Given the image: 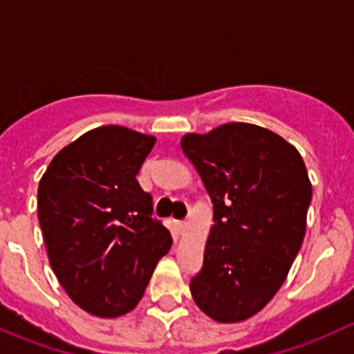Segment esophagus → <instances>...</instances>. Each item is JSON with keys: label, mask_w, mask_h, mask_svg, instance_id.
I'll use <instances>...</instances> for the list:
<instances>
[{"label": "esophagus", "mask_w": 354, "mask_h": 354, "mask_svg": "<svg viewBox=\"0 0 354 354\" xmlns=\"http://www.w3.org/2000/svg\"><path fill=\"white\" fill-rule=\"evenodd\" d=\"M184 228H185V221L176 220V230H177L178 233H182V232H184Z\"/></svg>", "instance_id": "34e87169"}]
</instances>
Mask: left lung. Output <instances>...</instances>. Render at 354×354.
I'll use <instances>...</instances> for the list:
<instances>
[{
  "label": "left lung",
  "mask_w": 354,
  "mask_h": 354,
  "mask_svg": "<svg viewBox=\"0 0 354 354\" xmlns=\"http://www.w3.org/2000/svg\"><path fill=\"white\" fill-rule=\"evenodd\" d=\"M180 148L213 203L192 298L211 319L240 322L274 297L300 250L312 201L307 169L281 136L245 122L185 134Z\"/></svg>",
  "instance_id": "obj_1"
}]
</instances>
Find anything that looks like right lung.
<instances>
[{
	"instance_id": "obj_1",
	"label": "right lung",
	"mask_w": 354,
	"mask_h": 354,
	"mask_svg": "<svg viewBox=\"0 0 354 354\" xmlns=\"http://www.w3.org/2000/svg\"><path fill=\"white\" fill-rule=\"evenodd\" d=\"M155 138L121 126L88 131L63 148L39 184V223L50 268L73 301L119 317L143 297L172 245L136 176Z\"/></svg>"
}]
</instances>
